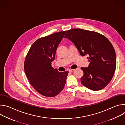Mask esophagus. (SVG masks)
<instances>
[{
    "instance_id": "1",
    "label": "esophagus",
    "mask_w": 125,
    "mask_h": 125,
    "mask_svg": "<svg viewBox=\"0 0 125 125\" xmlns=\"http://www.w3.org/2000/svg\"><path fill=\"white\" fill-rule=\"evenodd\" d=\"M75 70V69H70L69 70V72H70V73H72V72H73V71Z\"/></svg>"
}]
</instances>
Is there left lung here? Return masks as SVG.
I'll return each instance as SVG.
<instances>
[{
    "mask_svg": "<svg viewBox=\"0 0 125 125\" xmlns=\"http://www.w3.org/2000/svg\"><path fill=\"white\" fill-rule=\"evenodd\" d=\"M65 38L72 42L82 56L87 55L90 62L88 67H82V84L92 91L104 88L112 80L116 67L114 48L104 35L81 29L67 31Z\"/></svg>",
    "mask_w": 125,
    "mask_h": 125,
    "instance_id": "left-lung-1",
    "label": "left lung"
}]
</instances>
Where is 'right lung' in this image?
Returning a JSON list of instances; mask_svg holds the SVG:
<instances>
[{
    "mask_svg": "<svg viewBox=\"0 0 125 125\" xmlns=\"http://www.w3.org/2000/svg\"><path fill=\"white\" fill-rule=\"evenodd\" d=\"M66 31L41 38L31 46L24 62V70L31 84L41 94L54 97L63 89L68 71L59 72L51 66L58 45Z\"/></svg>",
    "mask_w": 125,
    "mask_h": 125,
    "instance_id": "right-lung-1",
    "label": "right lung"
}]
</instances>
